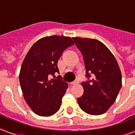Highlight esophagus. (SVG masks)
I'll return each instance as SVG.
<instances>
[{
	"mask_svg": "<svg viewBox=\"0 0 135 135\" xmlns=\"http://www.w3.org/2000/svg\"><path fill=\"white\" fill-rule=\"evenodd\" d=\"M78 83H79V80H78V79H76L75 81H74V82H71V85H76V84H78Z\"/></svg>",
	"mask_w": 135,
	"mask_h": 135,
	"instance_id": "obj_1",
	"label": "esophagus"
}]
</instances>
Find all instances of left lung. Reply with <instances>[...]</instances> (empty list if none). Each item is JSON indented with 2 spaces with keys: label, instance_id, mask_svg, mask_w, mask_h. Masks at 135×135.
Masks as SVG:
<instances>
[{
  "label": "left lung",
  "instance_id": "obj_1",
  "mask_svg": "<svg viewBox=\"0 0 135 135\" xmlns=\"http://www.w3.org/2000/svg\"><path fill=\"white\" fill-rule=\"evenodd\" d=\"M72 39L82 54L88 79L82 83L84 93L77 98L78 104L88 114H103L115 102L122 88L119 64L109 49L99 40L79 37Z\"/></svg>",
  "mask_w": 135,
  "mask_h": 135
}]
</instances>
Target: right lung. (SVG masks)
Returning a JSON list of instances; mask_svg holds the SVG:
<instances>
[{"mask_svg":"<svg viewBox=\"0 0 135 135\" xmlns=\"http://www.w3.org/2000/svg\"><path fill=\"white\" fill-rule=\"evenodd\" d=\"M74 44L69 37H45L36 42L25 57L19 82L25 100L37 115L50 116L61 107L68 85L55 74L59 73L57 64L63 52Z\"/></svg>","mask_w":135,"mask_h":135,"instance_id":"1","label":"right lung"}]
</instances>
